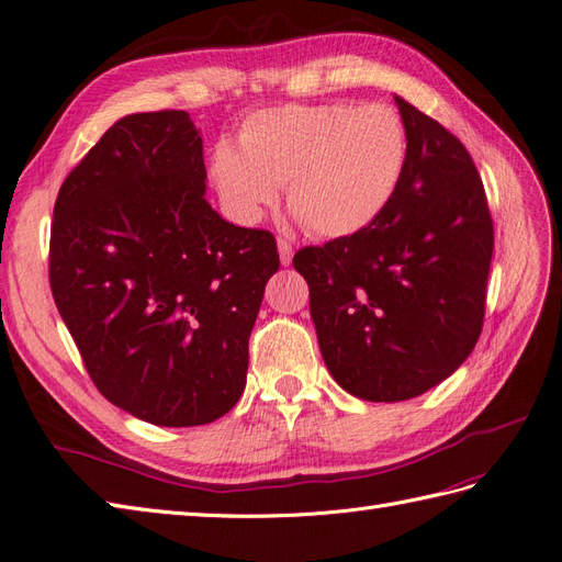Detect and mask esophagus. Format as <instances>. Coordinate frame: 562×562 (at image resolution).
I'll return each instance as SVG.
<instances>
[{"mask_svg": "<svg viewBox=\"0 0 562 562\" xmlns=\"http://www.w3.org/2000/svg\"><path fill=\"white\" fill-rule=\"evenodd\" d=\"M277 248H279V258H281V265H283V267L291 265V262H293V246L288 244L285 239H279V241H277Z\"/></svg>", "mask_w": 562, "mask_h": 562, "instance_id": "obj_1", "label": "esophagus"}]
</instances>
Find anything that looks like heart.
<instances>
[{
    "instance_id": "b5f03b06",
    "label": "heart",
    "mask_w": 562,
    "mask_h": 562,
    "mask_svg": "<svg viewBox=\"0 0 562 562\" xmlns=\"http://www.w3.org/2000/svg\"><path fill=\"white\" fill-rule=\"evenodd\" d=\"M405 166V128L384 105H279L252 112L239 147L223 140L211 178L244 225L285 201L318 239L361 234L394 199Z\"/></svg>"
}]
</instances>
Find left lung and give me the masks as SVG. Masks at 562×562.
Here are the masks:
<instances>
[{"instance_id": "left-lung-1", "label": "left lung", "mask_w": 562, "mask_h": 562, "mask_svg": "<svg viewBox=\"0 0 562 562\" xmlns=\"http://www.w3.org/2000/svg\"><path fill=\"white\" fill-rule=\"evenodd\" d=\"M394 100L407 140L394 199L361 234L293 258L310 283L333 380L372 403L422 396L469 359L495 246L467 147L401 95Z\"/></svg>"}]
</instances>
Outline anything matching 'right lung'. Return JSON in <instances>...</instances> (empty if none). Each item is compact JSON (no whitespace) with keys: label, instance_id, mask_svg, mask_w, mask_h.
Listing matches in <instances>:
<instances>
[{"label":"right lung","instance_id":"1","mask_svg":"<svg viewBox=\"0 0 562 562\" xmlns=\"http://www.w3.org/2000/svg\"><path fill=\"white\" fill-rule=\"evenodd\" d=\"M279 250L206 201L182 110L128 114L65 178L48 281L93 384L157 427H199L241 398L248 337Z\"/></svg>","mask_w":562,"mask_h":562}]
</instances>
